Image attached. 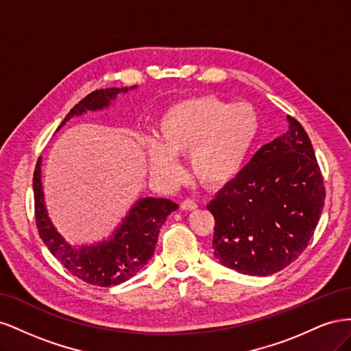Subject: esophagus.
<instances>
[{"mask_svg":"<svg viewBox=\"0 0 351 351\" xmlns=\"http://www.w3.org/2000/svg\"><path fill=\"white\" fill-rule=\"evenodd\" d=\"M180 206H182V209H184V210H193L197 208V204L192 199H184Z\"/></svg>","mask_w":351,"mask_h":351,"instance_id":"1","label":"esophagus"}]
</instances>
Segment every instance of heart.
Segmentation results:
<instances>
[{"label":"heart","instance_id":"1","mask_svg":"<svg viewBox=\"0 0 351 351\" xmlns=\"http://www.w3.org/2000/svg\"><path fill=\"white\" fill-rule=\"evenodd\" d=\"M259 130L261 117L252 104L202 95L171 105L161 115L156 141L146 142V161L155 177L173 183L180 176L176 156L189 154L199 182L219 187L240 173Z\"/></svg>","mask_w":351,"mask_h":351}]
</instances>
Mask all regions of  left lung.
Masks as SVG:
<instances>
[{
    "instance_id": "left-lung-1",
    "label": "left lung",
    "mask_w": 351,
    "mask_h": 351,
    "mask_svg": "<svg viewBox=\"0 0 351 351\" xmlns=\"http://www.w3.org/2000/svg\"><path fill=\"white\" fill-rule=\"evenodd\" d=\"M263 145L206 206L215 218V258L240 274L267 277L307 247L319 222L325 186L302 124Z\"/></svg>"
}]
</instances>
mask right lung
I'll return each mask as SVG.
<instances>
[{"instance_id":"obj_1","label":"right lung","mask_w":351,"mask_h":351,"mask_svg":"<svg viewBox=\"0 0 351 351\" xmlns=\"http://www.w3.org/2000/svg\"><path fill=\"white\" fill-rule=\"evenodd\" d=\"M134 88H107L89 93L74 105L57 130L73 117L110 107L117 95ZM40 165L42 158L38 159L34 173L35 219L39 236L54 258L74 277L92 285L111 287L134 277L154 256L159 228L178 205L162 197L139 199L110 240L92 246H73L62 239L48 218L40 183Z\"/></svg>"}]
</instances>
